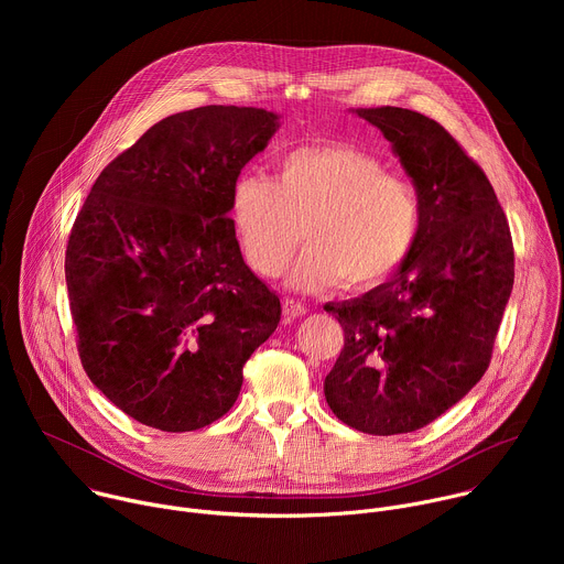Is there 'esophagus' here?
I'll use <instances>...</instances> for the list:
<instances>
[{
    "label": "esophagus",
    "instance_id": "1",
    "mask_svg": "<svg viewBox=\"0 0 564 564\" xmlns=\"http://www.w3.org/2000/svg\"><path fill=\"white\" fill-rule=\"evenodd\" d=\"M283 312H285V316L296 318V316H303V314L307 312V307H305L301 301L288 296V299H283Z\"/></svg>",
    "mask_w": 564,
    "mask_h": 564
}]
</instances>
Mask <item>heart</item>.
Segmentation results:
<instances>
[{
	"label": "heart",
	"mask_w": 564,
	"mask_h": 564,
	"mask_svg": "<svg viewBox=\"0 0 564 564\" xmlns=\"http://www.w3.org/2000/svg\"><path fill=\"white\" fill-rule=\"evenodd\" d=\"M231 225L250 268L279 276L301 240L310 246L290 274L296 290L341 281L364 290L411 254L424 216L420 189L372 153L314 144L285 151L274 181L243 174L231 187Z\"/></svg>",
	"instance_id": "obj_1"
}]
</instances>
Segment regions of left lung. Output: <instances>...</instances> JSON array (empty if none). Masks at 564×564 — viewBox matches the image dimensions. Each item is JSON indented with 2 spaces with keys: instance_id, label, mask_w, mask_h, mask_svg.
I'll return each instance as SVG.
<instances>
[{
  "instance_id": "1",
  "label": "left lung",
  "mask_w": 564,
  "mask_h": 564,
  "mask_svg": "<svg viewBox=\"0 0 564 564\" xmlns=\"http://www.w3.org/2000/svg\"><path fill=\"white\" fill-rule=\"evenodd\" d=\"M357 113L392 144L424 216L388 283L326 303L344 348L324 392L350 429L413 433L487 372L513 290V240L487 174L440 122L399 107Z\"/></svg>"
}]
</instances>
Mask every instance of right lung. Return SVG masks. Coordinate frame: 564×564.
Masks as SVG:
<instances>
[{
    "label": "right lung",
    "instance_id": "right-lung-1",
    "mask_svg": "<svg viewBox=\"0 0 564 564\" xmlns=\"http://www.w3.org/2000/svg\"><path fill=\"white\" fill-rule=\"evenodd\" d=\"M279 116L209 105L155 122L102 170L66 246L77 352L135 422L187 433L220 420L281 301L243 261L231 187Z\"/></svg>",
    "mask_w": 564,
    "mask_h": 564
}]
</instances>
